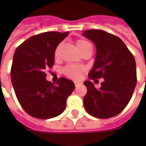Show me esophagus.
<instances>
[{"mask_svg": "<svg viewBox=\"0 0 146 146\" xmlns=\"http://www.w3.org/2000/svg\"><path fill=\"white\" fill-rule=\"evenodd\" d=\"M81 83L80 82H78V81H74V84H75V86L76 87H77V86H79L80 84Z\"/></svg>", "mask_w": 146, "mask_h": 146, "instance_id": "obj_1", "label": "esophagus"}]
</instances>
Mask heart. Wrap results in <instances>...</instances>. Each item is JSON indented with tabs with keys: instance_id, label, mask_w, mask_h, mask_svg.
<instances>
[{
	"instance_id": "heart-1",
	"label": "heart",
	"mask_w": 146,
	"mask_h": 146,
	"mask_svg": "<svg viewBox=\"0 0 146 146\" xmlns=\"http://www.w3.org/2000/svg\"><path fill=\"white\" fill-rule=\"evenodd\" d=\"M76 46L77 49L82 54L84 51L87 50H92V44L83 39H78L76 41ZM61 49H62V44H59L55 48L54 51V58L55 60H58L60 57ZM84 71V68L80 66H66L62 69V73L69 78L73 80L79 79L81 76V74Z\"/></svg>"
}]
</instances>
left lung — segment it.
<instances>
[{
	"instance_id": "obj_1",
	"label": "left lung",
	"mask_w": 146,
	"mask_h": 146,
	"mask_svg": "<svg viewBox=\"0 0 146 146\" xmlns=\"http://www.w3.org/2000/svg\"><path fill=\"white\" fill-rule=\"evenodd\" d=\"M83 35L95 43L97 50L88 78L104 79L98 89L90 80L84 83L88 89L84 108L97 118L116 116L127 106L137 84L135 57L121 39L104 30H85Z\"/></svg>"
}]
</instances>
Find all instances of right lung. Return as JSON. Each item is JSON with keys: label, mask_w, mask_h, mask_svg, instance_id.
<instances>
[{"label": "right lung", "mask_w": 146, "mask_h": 146, "mask_svg": "<svg viewBox=\"0 0 146 146\" xmlns=\"http://www.w3.org/2000/svg\"><path fill=\"white\" fill-rule=\"evenodd\" d=\"M69 32H45L34 35L15 51L11 80L19 102L29 115L50 119L60 115L66 99L74 90V83L60 77L55 84L46 80L45 71L53 66L54 51Z\"/></svg>", "instance_id": "1"}]
</instances>
